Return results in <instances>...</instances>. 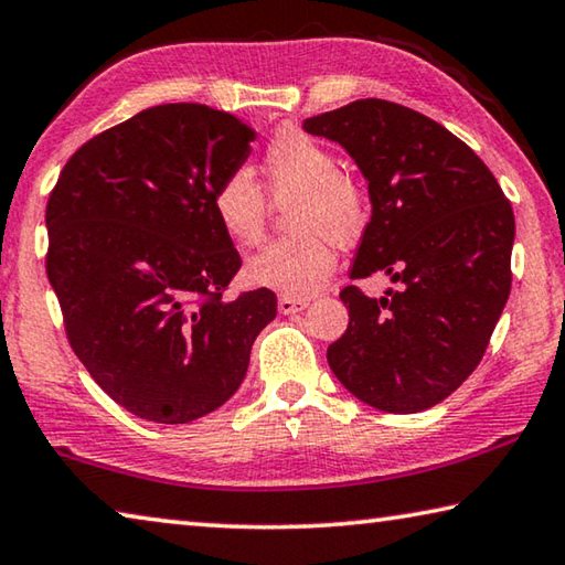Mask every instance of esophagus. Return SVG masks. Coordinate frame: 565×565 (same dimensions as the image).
I'll return each instance as SVG.
<instances>
[{
  "mask_svg": "<svg viewBox=\"0 0 565 565\" xmlns=\"http://www.w3.org/2000/svg\"><path fill=\"white\" fill-rule=\"evenodd\" d=\"M310 305V300L305 298H288V295H282L280 300H277V310H280V315H295L305 310Z\"/></svg>",
  "mask_w": 565,
  "mask_h": 565,
  "instance_id": "34e87169",
  "label": "esophagus"
}]
</instances>
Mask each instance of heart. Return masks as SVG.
<instances>
[{
	"label": "heart",
	"instance_id": "heart-1",
	"mask_svg": "<svg viewBox=\"0 0 565 565\" xmlns=\"http://www.w3.org/2000/svg\"><path fill=\"white\" fill-rule=\"evenodd\" d=\"M334 156L312 136L282 131L265 153V173L275 193L295 191L290 207L292 237L273 241L245 263V280L288 298L318 292L334 270V247L354 243L367 227V205L360 188L338 173ZM217 227L235 245L260 241L265 227V195L253 175L237 168L223 175L211 193Z\"/></svg>",
	"mask_w": 565,
	"mask_h": 565
}]
</instances>
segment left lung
Here are the masks:
<instances>
[{
    "label": "left lung",
    "instance_id": "8db88e82",
    "mask_svg": "<svg viewBox=\"0 0 565 565\" xmlns=\"http://www.w3.org/2000/svg\"><path fill=\"white\" fill-rule=\"evenodd\" d=\"M302 128L340 143L367 181L372 217L350 277L399 282L384 298L340 292L350 324L330 370L374 409H429L477 370L509 300L511 203L467 143L407 106L362 98Z\"/></svg>",
    "mask_w": 565,
    "mask_h": 565
}]
</instances>
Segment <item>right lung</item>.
Segmentation results:
<instances>
[{
    "label": "right lung",
    "instance_id": "obj_1",
    "mask_svg": "<svg viewBox=\"0 0 565 565\" xmlns=\"http://www.w3.org/2000/svg\"><path fill=\"white\" fill-rule=\"evenodd\" d=\"M253 138L211 106H151L78 148L49 195L46 275L66 338L136 417L188 424L215 412L275 320L267 288L223 300L241 255L211 211Z\"/></svg>",
    "mask_w": 565,
    "mask_h": 565
}]
</instances>
